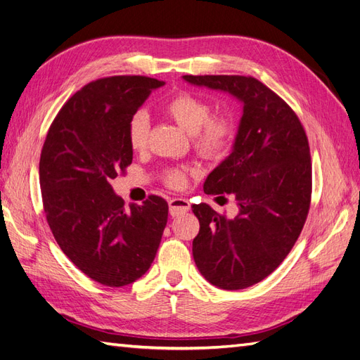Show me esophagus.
<instances>
[{"instance_id": "obj_1", "label": "esophagus", "mask_w": 360, "mask_h": 360, "mask_svg": "<svg viewBox=\"0 0 360 360\" xmlns=\"http://www.w3.org/2000/svg\"><path fill=\"white\" fill-rule=\"evenodd\" d=\"M169 210H170V216L176 217L181 214H186L187 211L190 210V204L187 199L182 198H173L169 200Z\"/></svg>"}]
</instances>
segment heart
<instances>
[{
  "instance_id": "obj_1",
  "label": "heart",
  "mask_w": 360,
  "mask_h": 360,
  "mask_svg": "<svg viewBox=\"0 0 360 360\" xmlns=\"http://www.w3.org/2000/svg\"><path fill=\"white\" fill-rule=\"evenodd\" d=\"M164 112L184 131L191 134L195 149L207 158L222 155L231 143L234 134L233 120L225 114L211 115V105L205 98L179 92L164 105ZM127 143L134 150H141L147 144L149 135V118L140 110L129 120ZM187 172L181 169L167 170L164 174V182L172 188H184L187 186Z\"/></svg>"
}]
</instances>
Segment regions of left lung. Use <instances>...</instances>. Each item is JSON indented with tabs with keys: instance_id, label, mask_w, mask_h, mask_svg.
Returning <instances> with one entry per match:
<instances>
[{
	"instance_id": "left-lung-1",
	"label": "left lung",
	"mask_w": 360,
	"mask_h": 360,
	"mask_svg": "<svg viewBox=\"0 0 360 360\" xmlns=\"http://www.w3.org/2000/svg\"><path fill=\"white\" fill-rule=\"evenodd\" d=\"M196 86L242 101L233 152L208 174L207 195H233L228 219L207 204L193 205L199 234L193 259L213 285L238 290L264 280L288 257L306 224L311 162L306 131L285 101L251 76H184Z\"/></svg>"
}]
</instances>
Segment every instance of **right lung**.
I'll return each instance as SVG.
<instances>
[{
  "label": "right lung",
  "mask_w": 360,
  "mask_h": 360,
  "mask_svg": "<svg viewBox=\"0 0 360 360\" xmlns=\"http://www.w3.org/2000/svg\"><path fill=\"white\" fill-rule=\"evenodd\" d=\"M162 85L144 76L91 82L62 106L41 152L42 204L54 238L82 272L109 288L147 272L167 224L162 198L126 208L110 186L132 162L129 120Z\"/></svg>",
  "instance_id": "add662e5"
}]
</instances>
